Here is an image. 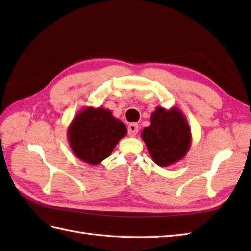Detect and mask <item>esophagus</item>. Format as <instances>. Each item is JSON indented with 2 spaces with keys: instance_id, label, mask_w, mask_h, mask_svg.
Instances as JSON below:
<instances>
[{
  "instance_id": "obj_1",
  "label": "esophagus",
  "mask_w": 251,
  "mask_h": 251,
  "mask_svg": "<svg viewBox=\"0 0 251 251\" xmlns=\"http://www.w3.org/2000/svg\"><path fill=\"white\" fill-rule=\"evenodd\" d=\"M138 130H139V126L136 123H131L128 125V135L130 137H135L138 134Z\"/></svg>"
}]
</instances>
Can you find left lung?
Instances as JSON below:
<instances>
[{"mask_svg": "<svg viewBox=\"0 0 251 251\" xmlns=\"http://www.w3.org/2000/svg\"><path fill=\"white\" fill-rule=\"evenodd\" d=\"M141 137L151 158L161 167L181 161L192 143L188 120L177 106L169 110L156 106L150 116V126L143 128Z\"/></svg>", "mask_w": 251, "mask_h": 251, "instance_id": "left-lung-1", "label": "left lung"}]
</instances>
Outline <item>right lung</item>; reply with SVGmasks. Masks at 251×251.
I'll list each match as a JSON object with an SVG mask.
<instances>
[{
  "mask_svg": "<svg viewBox=\"0 0 251 251\" xmlns=\"http://www.w3.org/2000/svg\"><path fill=\"white\" fill-rule=\"evenodd\" d=\"M126 134L124 123L101 106H85L68 127V140L73 154L90 165H98L109 157Z\"/></svg>",
  "mask_w": 251,
  "mask_h": 251,
  "instance_id": "1",
  "label": "right lung"
}]
</instances>
